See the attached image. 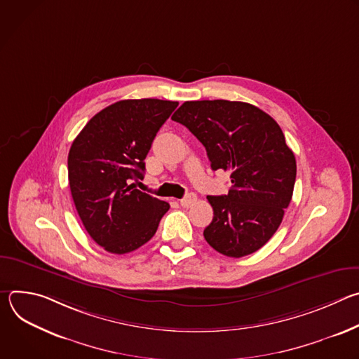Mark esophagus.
Listing matches in <instances>:
<instances>
[{
  "label": "esophagus",
  "mask_w": 359,
  "mask_h": 359,
  "mask_svg": "<svg viewBox=\"0 0 359 359\" xmlns=\"http://www.w3.org/2000/svg\"><path fill=\"white\" fill-rule=\"evenodd\" d=\"M196 200H197L196 194L194 193H189L186 197H183L180 200V204H182L183 208H190V206H193V204L196 203Z\"/></svg>",
  "instance_id": "34e87169"
}]
</instances>
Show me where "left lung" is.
<instances>
[{"label": "left lung", "mask_w": 359, "mask_h": 359, "mask_svg": "<svg viewBox=\"0 0 359 359\" xmlns=\"http://www.w3.org/2000/svg\"><path fill=\"white\" fill-rule=\"evenodd\" d=\"M206 147L213 170L230 172L224 196H208L215 216L203 236L219 252L240 259L277 231L292 197L297 165L278 123L237 100H190L175 112Z\"/></svg>", "instance_id": "1"}]
</instances>
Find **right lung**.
I'll list each match as a JSON object with an SVG mask.
<instances>
[{
  "mask_svg": "<svg viewBox=\"0 0 359 359\" xmlns=\"http://www.w3.org/2000/svg\"><path fill=\"white\" fill-rule=\"evenodd\" d=\"M179 102L125 99L96 114L72 142L68 180L83 227L107 251L130 252L155 236L169 203L135 189L144 159Z\"/></svg>",
  "mask_w": 359,
  "mask_h": 359,
  "instance_id": "obj_1",
  "label": "right lung"
}]
</instances>
